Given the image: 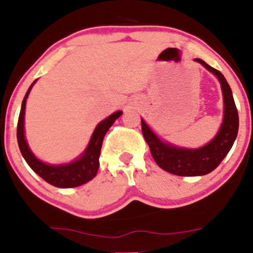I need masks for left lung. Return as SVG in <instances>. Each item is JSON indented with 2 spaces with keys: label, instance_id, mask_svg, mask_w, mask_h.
<instances>
[{
  "label": "left lung",
  "instance_id": "obj_1",
  "mask_svg": "<svg viewBox=\"0 0 253 253\" xmlns=\"http://www.w3.org/2000/svg\"><path fill=\"white\" fill-rule=\"evenodd\" d=\"M218 78L223 93V122L211 141L200 148L177 147L165 142L142 119V133L149 145L155 163L165 171L177 176H202L213 171L226 157L235 142L239 131V114L233 98V91L225 77L201 58H195Z\"/></svg>",
  "mask_w": 253,
  "mask_h": 253
}]
</instances>
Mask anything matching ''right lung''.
I'll return each mask as SVG.
<instances>
[{
  "label": "right lung",
  "instance_id": "right-lung-1",
  "mask_svg": "<svg viewBox=\"0 0 253 253\" xmlns=\"http://www.w3.org/2000/svg\"><path fill=\"white\" fill-rule=\"evenodd\" d=\"M37 81L38 79H35L33 82L32 85L28 89L27 94H25L24 99H23L19 119H18L17 139L20 153H22L27 164L32 168L33 171L39 175L42 178H44L50 185L61 188H71L84 185V183H86L96 176L99 169V157H100L103 139L105 137L106 132L112 126V124L121 116L122 111L114 112V114H111L110 116L106 117L105 120H103V121L96 125L86 148L75 160L70 163H65V164H47V163L40 160L32 152V149L28 145L27 139H25V104H27V99L29 96L30 90H32L33 85L37 83Z\"/></svg>",
  "mask_w": 253,
  "mask_h": 253
}]
</instances>
